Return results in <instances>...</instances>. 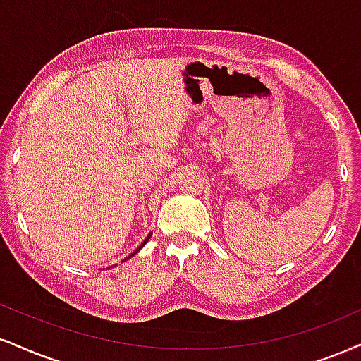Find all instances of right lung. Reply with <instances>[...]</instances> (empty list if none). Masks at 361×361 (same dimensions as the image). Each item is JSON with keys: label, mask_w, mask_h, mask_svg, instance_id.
I'll return each mask as SVG.
<instances>
[{"label": "right lung", "mask_w": 361, "mask_h": 361, "mask_svg": "<svg viewBox=\"0 0 361 361\" xmlns=\"http://www.w3.org/2000/svg\"><path fill=\"white\" fill-rule=\"evenodd\" d=\"M149 237H151V233H149V235H147V237L145 238V242H142V244H141V245H139V247H137V249H136V250H134L131 255H129V257H133V255H134V254H137V252H139V250H141V249H142V247H145V244H146V242H147V240H149ZM129 257H128V259H129ZM128 259H124V260H128Z\"/></svg>", "instance_id": "add662e5"}]
</instances>
